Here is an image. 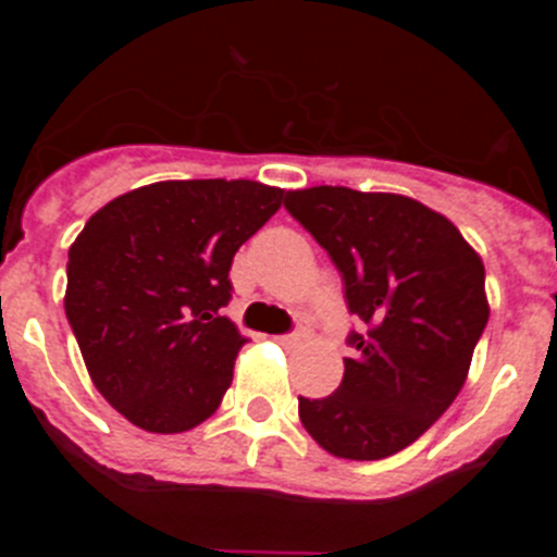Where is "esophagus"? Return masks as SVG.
Masks as SVG:
<instances>
[{
	"label": "esophagus",
	"instance_id": "1",
	"mask_svg": "<svg viewBox=\"0 0 557 557\" xmlns=\"http://www.w3.org/2000/svg\"><path fill=\"white\" fill-rule=\"evenodd\" d=\"M304 339H307V332H295V334H278V337H275V343H282V346H287V348H295V346H301Z\"/></svg>",
	"mask_w": 557,
	"mask_h": 557
}]
</instances>
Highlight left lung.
<instances>
[{"mask_svg": "<svg viewBox=\"0 0 557 557\" xmlns=\"http://www.w3.org/2000/svg\"><path fill=\"white\" fill-rule=\"evenodd\" d=\"M293 214L337 264L348 312L366 323L326 398H298L309 435L334 457L382 460L424 435L469 376L488 323L485 268L451 220L391 191H287Z\"/></svg>", "mask_w": 557, "mask_h": 557, "instance_id": "left-lung-1", "label": "left lung"}]
</instances>
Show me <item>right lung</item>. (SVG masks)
<instances>
[{
    "instance_id": "obj_1",
    "label": "right lung",
    "mask_w": 557,
    "mask_h": 557,
    "mask_svg": "<svg viewBox=\"0 0 557 557\" xmlns=\"http://www.w3.org/2000/svg\"><path fill=\"white\" fill-rule=\"evenodd\" d=\"M284 200L259 181H159L77 234L69 326L95 387L131 424L175 435L218 410L248 343L223 314L231 262Z\"/></svg>"
}]
</instances>
